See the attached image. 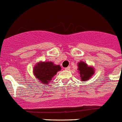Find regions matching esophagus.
Instances as JSON below:
<instances>
[{
	"mask_svg": "<svg viewBox=\"0 0 122 122\" xmlns=\"http://www.w3.org/2000/svg\"><path fill=\"white\" fill-rule=\"evenodd\" d=\"M70 70V67H67V68H65V70H66V71H68V70Z\"/></svg>",
	"mask_w": 122,
	"mask_h": 122,
	"instance_id": "1",
	"label": "esophagus"
}]
</instances>
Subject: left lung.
<instances>
[{
    "instance_id": "obj_1",
    "label": "left lung",
    "mask_w": 122,
    "mask_h": 122,
    "mask_svg": "<svg viewBox=\"0 0 122 122\" xmlns=\"http://www.w3.org/2000/svg\"><path fill=\"white\" fill-rule=\"evenodd\" d=\"M78 70L80 75V78L82 81H86L92 78L95 73L94 68L88 66V64L83 61H80L78 64Z\"/></svg>"
}]
</instances>
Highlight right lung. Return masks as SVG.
Returning <instances> with one entry per match:
<instances>
[{
  "instance_id": "add662e5",
  "label": "right lung",
  "mask_w": 122,
  "mask_h": 122,
  "mask_svg": "<svg viewBox=\"0 0 122 122\" xmlns=\"http://www.w3.org/2000/svg\"><path fill=\"white\" fill-rule=\"evenodd\" d=\"M61 69L59 65H56L52 62H39L34 68L33 73L41 83L47 85Z\"/></svg>"
}]
</instances>
